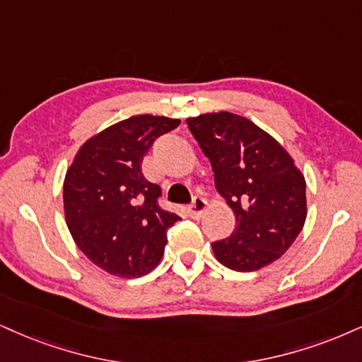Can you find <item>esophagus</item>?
Returning <instances> with one entry per match:
<instances>
[{
  "label": "esophagus",
  "instance_id": "esophagus-1",
  "mask_svg": "<svg viewBox=\"0 0 362 362\" xmlns=\"http://www.w3.org/2000/svg\"><path fill=\"white\" fill-rule=\"evenodd\" d=\"M206 208H208L206 199L202 198V196H196V198L193 199V203L189 204L188 213H189V216L193 218V220H199V218L203 216V213L206 211Z\"/></svg>",
  "mask_w": 362,
  "mask_h": 362
}]
</instances>
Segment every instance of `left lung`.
I'll return each mask as SVG.
<instances>
[{"label":"left lung","instance_id":"1","mask_svg":"<svg viewBox=\"0 0 362 362\" xmlns=\"http://www.w3.org/2000/svg\"><path fill=\"white\" fill-rule=\"evenodd\" d=\"M186 124L236 218L233 233L213 243L216 260L235 272H255L279 260L307 218L305 177L292 156L242 115L202 114Z\"/></svg>","mask_w":362,"mask_h":362}]
</instances>
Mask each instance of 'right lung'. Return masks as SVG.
Returning a JSON list of instances; mask_svg holds the SVG:
<instances>
[{
	"label": "right lung",
	"instance_id": "1",
	"mask_svg": "<svg viewBox=\"0 0 362 362\" xmlns=\"http://www.w3.org/2000/svg\"><path fill=\"white\" fill-rule=\"evenodd\" d=\"M180 119L132 115L80 146L64 181V211L74 242L92 263L122 279L159 265L168 230L180 216L158 206L160 188L141 164L159 136Z\"/></svg>",
	"mask_w": 362,
	"mask_h": 362
}]
</instances>
